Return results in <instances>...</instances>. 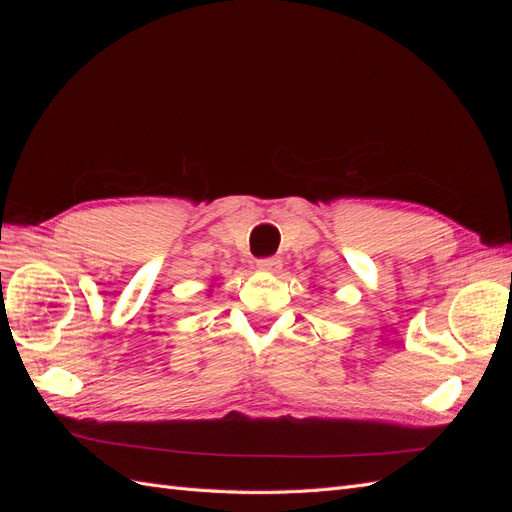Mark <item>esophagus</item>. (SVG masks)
<instances>
[{"mask_svg":"<svg viewBox=\"0 0 512 512\" xmlns=\"http://www.w3.org/2000/svg\"><path fill=\"white\" fill-rule=\"evenodd\" d=\"M256 267L260 271H267V273H273L282 267V260L275 258V256H267V258H258L256 260Z\"/></svg>","mask_w":512,"mask_h":512,"instance_id":"1","label":"esophagus"}]
</instances>
